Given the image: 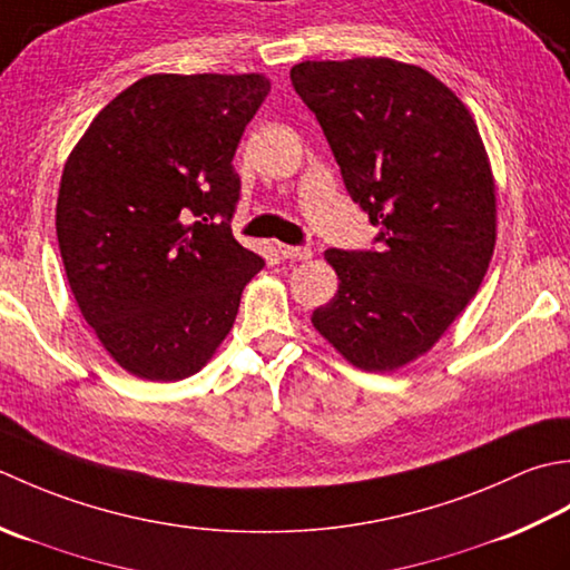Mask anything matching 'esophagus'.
Masks as SVG:
<instances>
[{"mask_svg": "<svg viewBox=\"0 0 570 570\" xmlns=\"http://www.w3.org/2000/svg\"><path fill=\"white\" fill-rule=\"evenodd\" d=\"M277 253L283 255L287 261H309L312 250L302 248V246H285V243H277Z\"/></svg>", "mask_w": 570, "mask_h": 570, "instance_id": "esophagus-1", "label": "esophagus"}]
</instances>
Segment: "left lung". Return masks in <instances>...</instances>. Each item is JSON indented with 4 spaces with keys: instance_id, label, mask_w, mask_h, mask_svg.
<instances>
[{
    "instance_id": "1",
    "label": "left lung",
    "mask_w": 570,
    "mask_h": 570,
    "mask_svg": "<svg viewBox=\"0 0 570 570\" xmlns=\"http://www.w3.org/2000/svg\"><path fill=\"white\" fill-rule=\"evenodd\" d=\"M315 112L379 250H324L340 277L312 324L346 362L393 371L425 354L478 295L497 240L494 177L470 110L421 66L302 61Z\"/></svg>"
}]
</instances>
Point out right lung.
<instances>
[{
	"instance_id": "right-lung-1",
	"label": "right lung",
	"mask_w": 570,
	"mask_h": 570,
	"mask_svg": "<svg viewBox=\"0 0 570 570\" xmlns=\"http://www.w3.org/2000/svg\"><path fill=\"white\" fill-rule=\"evenodd\" d=\"M271 92L261 73H153L102 108L68 155L56 236L80 315L125 371L206 366L263 258L230 234L234 155Z\"/></svg>"
}]
</instances>
